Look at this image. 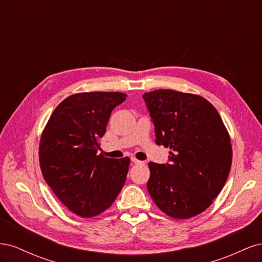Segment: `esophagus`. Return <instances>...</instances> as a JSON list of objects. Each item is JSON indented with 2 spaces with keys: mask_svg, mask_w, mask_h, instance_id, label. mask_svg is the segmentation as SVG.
Masks as SVG:
<instances>
[{
  "mask_svg": "<svg viewBox=\"0 0 262 262\" xmlns=\"http://www.w3.org/2000/svg\"><path fill=\"white\" fill-rule=\"evenodd\" d=\"M131 161H132V163L133 164H136V165H144L145 163L144 162H141V161H139V160H137V158H131Z\"/></svg>",
  "mask_w": 262,
  "mask_h": 262,
  "instance_id": "obj_1",
  "label": "esophagus"
}]
</instances>
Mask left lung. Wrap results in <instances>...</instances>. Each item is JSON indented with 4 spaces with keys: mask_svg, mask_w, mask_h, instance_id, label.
<instances>
[{
    "mask_svg": "<svg viewBox=\"0 0 262 262\" xmlns=\"http://www.w3.org/2000/svg\"><path fill=\"white\" fill-rule=\"evenodd\" d=\"M156 144L170 148L169 164L148 163V193L168 216L186 220L207 210L232 166V144L217 110L199 95L172 90L144 93Z\"/></svg>",
    "mask_w": 262,
    "mask_h": 262,
    "instance_id": "left-lung-1",
    "label": "left lung"
}]
</instances>
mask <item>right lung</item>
<instances>
[{
	"label": "right lung",
	"mask_w": 262,
	"mask_h": 262,
	"mask_svg": "<svg viewBox=\"0 0 262 262\" xmlns=\"http://www.w3.org/2000/svg\"><path fill=\"white\" fill-rule=\"evenodd\" d=\"M125 97L119 92L71 95L54 109L42 131V176L58 199L78 216H96L112 207L125 182L130 158L98 154L110 115Z\"/></svg>",
	"instance_id": "1"
}]
</instances>
